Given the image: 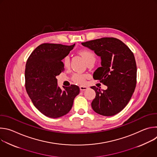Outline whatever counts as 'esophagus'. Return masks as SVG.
Instances as JSON below:
<instances>
[{"mask_svg": "<svg viewBox=\"0 0 157 157\" xmlns=\"http://www.w3.org/2000/svg\"><path fill=\"white\" fill-rule=\"evenodd\" d=\"M79 89H80V91H84L86 90V89H87V87L84 86H81L79 87Z\"/></svg>", "mask_w": 157, "mask_h": 157, "instance_id": "esophagus-1", "label": "esophagus"}]
</instances>
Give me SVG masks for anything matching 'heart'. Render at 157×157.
Here are the masks:
<instances>
[{
	"label": "heart",
	"instance_id": "b5f03b06",
	"mask_svg": "<svg viewBox=\"0 0 157 157\" xmlns=\"http://www.w3.org/2000/svg\"><path fill=\"white\" fill-rule=\"evenodd\" d=\"M78 55L85 61L87 65L94 64L96 61V55L92 50H81L78 52ZM63 64L66 68H68L70 65V59L69 56H66L63 59ZM87 78L86 75L81 74H75L72 77V80L79 84H82L84 83L86 78Z\"/></svg>",
	"mask_w": 157,
	"mask_h": 157
}]
</instances>
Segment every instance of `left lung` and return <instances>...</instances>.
Returning <instances> with one entry per match:
<instances>
[{"mask_svg":"<svg viewBox=\"0 0 157 157\" xmlns=\"http://www.w3.org/2000/svg\"><path fill=\"white\" fill-rule=\"evenodd\" d=\"M81 44L101 56V67L94 73V79L107 86L106 90L91 87L96 92L92 108L100 115L114 116L127 105L136 87L137 65L133 53L125 43L113 37Z\"/></svg>","mask_w":157,"mask_h":157,"instance_id":"obj_1","label":"left lung"}]
</instances>
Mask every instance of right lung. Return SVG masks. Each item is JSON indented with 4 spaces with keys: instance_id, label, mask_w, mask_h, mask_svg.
<instances>
[{
    "instance_id": "right-lung-1",
    "label": "right lung",
    "mask_w": 157,
    "mask_h": 157,
    "mask_svg": "<svg viewBox=\"0 0 157 157\" xmlns=\"http://www.w3.org/2000/svg\"><path fill=\"white\" fill-rule=\"evenodd\" d=\"M75 44L43 43L29 56L25 66V89L35 107L43 115L58 118L68 114L79 87L75 84L58 86L56 76L64 71L61 61L73 50Z\"/></svg>"
}]
</instances>
